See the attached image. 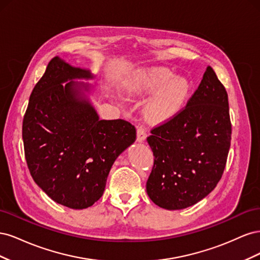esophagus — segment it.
Returning <instances> with one entry per match:
<instances>
[{
	"mask_svg": "<svg viewBox=\"0 0 260 260\" xmlns=\"http://www.w3.org/2000/svg\"><path fill=\"white\" fill-rule=\"evenodd\" d=\"M145 138H146V130L144 127H142V125H140L137 130V140L139 142H142V141L145 140Z\"/></svg>",
	"mask_w": 260,
	"mask_h": 260,
	"instance_id": "34e87169",
	"label": "esophagus"
}]
</instances>
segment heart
<instances>
[{
    "instance_id": "b5f03b06",
    "label": "heart",
    "mask_w": 260,
    "mask_h": 260,
    "mask_svg": "<svg viewBox=\"0 0 260 260\" xmlns=\"http://www.w3.org/2000/svg\"><path fill=\"white\" fill-rule=\"evenodd\" d=\"M174 73L166 68H157L136 76L130 90L136 93L148 92L165 87L158 91L146 107L149 120H166L179 112L190 91V83L185 78H174Z\"/></svg>"
}]
</instances>
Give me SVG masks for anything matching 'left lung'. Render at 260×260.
<instances>
[{
	"mask_svg": "<svg viewBox=\"0 0 260 260\" xmlns=\"http://www.w3.org/2000/svg\"><path fill=\"white\" fill-rule=\"evenodd\" d=\"M147 137L154 155L146 192L156 205L176 210L207 196L223 174L232 125L228 93L207 67L186 105Z\"/></svg>",
	"mask_w": 260,
	"mask_h": 260,
	"instance_id": "8db88e82",
	"label": "left lung"
}]
</instances>
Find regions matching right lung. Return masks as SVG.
Listing matches in <instances>:
<instances>
[{
	"label": "right lung",
	"mask_w": 260,
	"mask_h": 260,
	"mask_svg": "<svg viewBox=\"0 0 260 260\" xmlns=\"http://www.w3.org/2000/svg\"><path fill=\"white\" fill-rule=\"evenodd\" d=\"M75 78L92 76L57 56L51 59L31 92L22 141L35 182L54 202L83 209L103 195L109 170L137 131L127 120H100L89 102L78 98L77 83L62 85Z\"/></svg>",
	"instance_id": "right-lung-1"
}]
</instances>
